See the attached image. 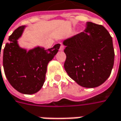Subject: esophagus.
Here are the masks:
<instances>
[{
  "label": "esophagus",
  "mask_w": 121,
  "mask_h": 121,
  "mask_svg": "<svg viewBox=\"0 0 121 121\" xmlns=\"http://www.w3.org/2000/svg\"><path fill=\"white\" fill-rule=\"evenodd\" d=\"M64 46L62 44H61L60 48V51H63V50H64Z\"/></svg>",
  "instance_id": "34e87169"
}]
</instances>
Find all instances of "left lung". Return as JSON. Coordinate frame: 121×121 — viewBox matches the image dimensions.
Returning <instances> with one entry per match:
<instances>
[{"mask_svg": "<svg viewBox=\"0 0 121 121\" xmlns=\"http://www.w3.org/2000/svg\"><path fill=\"white\" fill-rule=\"evenodd\" d=\"M64 69L77 84L86 88L101 85L109 77L114 62L112 38L104 27L86 23L84 31L64 39Z\"/></svg>", "mask_w": 121, "mask_h": 121, "instance_id": "obj_1", "label": "left lung"}]
</instances>
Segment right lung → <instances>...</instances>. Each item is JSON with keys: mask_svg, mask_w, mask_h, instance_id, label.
Listing matches in <instances>:
<instances>
[{"mask_svg": "<svg viewBox=\"0 0 121 121\" xmlns=\"http://www.w3.org/2000/svg\"><path fill=\"white\" fill-rule=\"evenodd\" d=\"M26 28V26L18 27L9 36L3 50V62L10 84L20 93L34 94L43 86L48 64L57 53L60 45L56 44L48 50L41 46L29 50L23 48L18 40Z\"/></svg>", "mask_w": 121, "mask_h": 121, "instance_id": "1", "label": "right lung"}]
</instances>
